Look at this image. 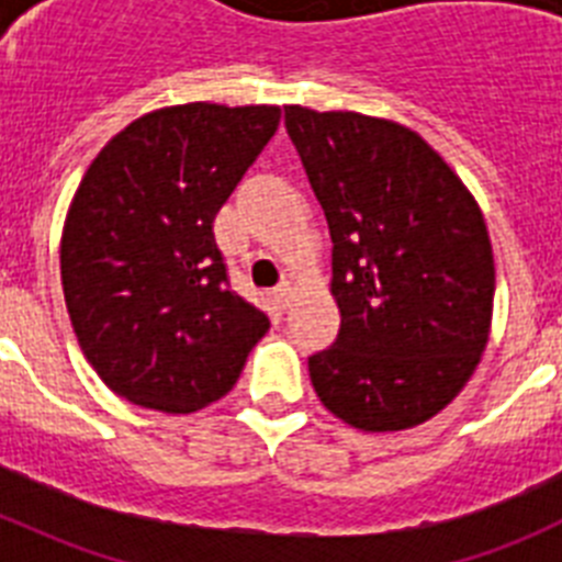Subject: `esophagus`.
<instances>
[{"instance_id":"1","label":"esophagus","mask_w":562,"mask_h":562,"mask_svg":"<svg viewBox=\"0 0 562 562\" xmlns=\"http://www.w3.org/2000/svg\"><path fill=\"white\" fill-rule=\"evenodd\" d=\"M272 295H276V301H278V306H290V301H292V295H295V286H292V281H281V284L276 286V290H272Z\"/></svg>"}]
</instances>
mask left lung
Segmentation results:
<instances>
[{
    "label": "left lung",
    "instance_id": "8db88e82",
    "mask_svg": "<svg viewBox=\"0 0 562 562\" xmlns=\"http://www.w3.org/2000/svg\"><path fill=\"white\" fill-rule=\"evenodd\" d=\"M331 233L335 346L310 357L317 400L366 434L434 419L490 340L484 213L422 134L389 117L284 106Z\"/></svg>",
    "mask_w": 562,
    "mask_h": 562
}]
</instances>
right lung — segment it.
Wrapping results in <instances>:
<instances>
[{"mask_svg":"<svg viewBox=\"0 0 562 562\" xmlns=\"http://www.w3.org/2000/svg\"><path fill=\"white\" fill-rule=\"evenodd\" d=\"M281 109L177 103L89 162L61 231V286L89 366L140 408L193 414L236 385L270 329L227 286L213 220Z\"/></svg>","mask_w":562,"mask_h":562,"instance_id":"add662e5","label":"right lung"}]
</instances>
